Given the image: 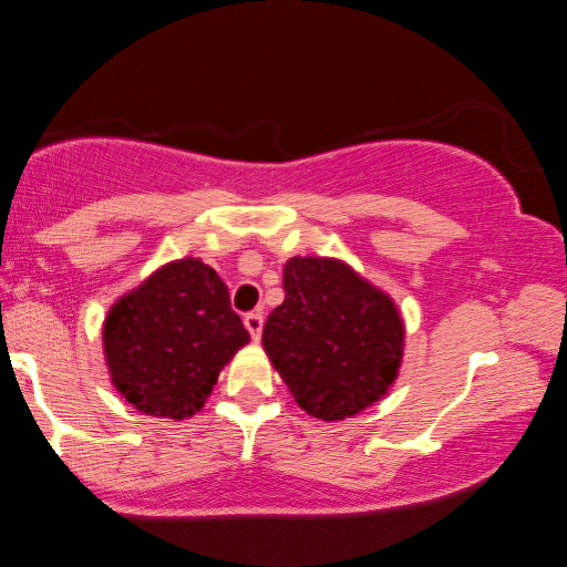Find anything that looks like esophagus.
<instances>
[{"mask_svg":"<svg viewBox=\"0 0 567 567\" xmlns=\"http://www.w3.org/2000/svg\"><path fill=\"white\" fill-rule=\"evenodd\" d=\"M244 323H246V329H248L250 337L258 341V337H261V331H264V317H261V313H256V311L246 313Z\"/></svg>","mask_w":567,"mask_h":567,"instance_id":"34e87169","label":"esophagus"}]
</instances>
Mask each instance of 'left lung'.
<instances>
[{
	"label": "left lung",
	"mask_w": 567,
	"mask_h": 567,
	"mask_svg": "<svg viewBox=\"0 0 567 567\" xmlns=\"http://www.w3.org/2000/svg\"><path fill=\"white\" fill-rule=\"evenodd\" d=\"M264 349L303 412L347 420L386 394L404 347L396 306L331 258H291Z\"/></svg>",
	"instance_id": "1"
}]
</instances>
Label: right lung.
Masks as SVG:
<instances>
[{"instance_id":"obj_1","label":"right lung","mask_w":567,"mask_h":567,"mask_svg":"<svg viewBox=\"0 0 567 567\" xmlns=\"http://www.w3.org/2000/svg\"><path fill=\"white\" fill-rule=\"evenodd\" d=\"M250 337L210 266L183 258L120 299L102 344L117 392L135 410L185 420L198 412L218 371Z\"/></svg>"}]
</instances>
